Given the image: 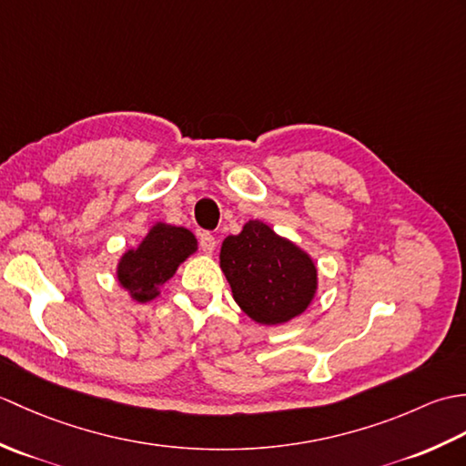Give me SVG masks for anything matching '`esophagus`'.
I'll return each mask as SVG.
<instances>
[{
  "label": "esophagus",
  "mask_w": 466,
  "mask_h": 466,
  "mask_svg": "<svg viewBox=\"0 0 466 466\" xmlns=\"http://www.w3.org/2000/svg\"><path fill=\"white\" fill-rule=\"evenodd\" d=\"M200 248L204 254H212L216 248V238L210 232H202L200 234Z\"/></svg>",
  "instance_id": "obj_1"
}]
</instances>
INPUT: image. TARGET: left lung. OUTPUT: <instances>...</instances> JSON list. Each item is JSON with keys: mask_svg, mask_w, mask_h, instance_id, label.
I'll use <instances>...</instances> for the list:
<instances>
[{"mask_svg": "<svg viewBox=\"0 0 466 466\" xmlns=\"http://www.w3.org/2000/svg\"><path fill=\"white\" fill-rule=\"evenodd\" d=\"M220 268L236 304L266 326L300 316L319 286L310 256L260 220L246 222L240 234L222 242Z\"/></svg>", "mask_w": 466, "mask_h": 466, "instance_id": "left-lung-1", "label": "left lung"}]
</instances>
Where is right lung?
Instances as JSON below:
<instances>
[{
	"label": "right lung",
	"mask_w": 466,
	"mask_h": 466,
	"mask_svg": "<svg viewBox=\"0 0 466 466\" xmlns=\"http://www.w3.org/2000/svg\"><path fill=\"white\" fill-rule=\"evenodd\" d=\"M196 250V236L187 228L156 222L140 246L127 250L117 262V282L136 302H150Z\"/></svg>",
	"instance_id": "add662e5"
}]
</instances>
